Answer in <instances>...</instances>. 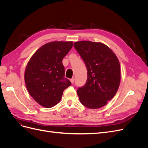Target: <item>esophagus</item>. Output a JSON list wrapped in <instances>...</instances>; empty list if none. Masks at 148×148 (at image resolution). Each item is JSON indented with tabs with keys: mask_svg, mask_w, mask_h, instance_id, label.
<instances>
[{
	"mask_svg": "<svg viewBox=\"0 0 148 148\" xmlns=\"http://www.w3.org/2000/svg\"><path fill=\"white\" fill-rule=\"evenodd\" d=\"M70 82L71 83L73 84L74 83V78H72L71 79H70Z\"/></svg>",
	"mask_w": 148,
	"mask_h": 148,
	"instance_id": "esophagus-1",
	"label": "esophagus"
}]
</instances>
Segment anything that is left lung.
I'll return each mask as SVG.
<instances>
[{
    "mask_svg": "<svg viewBox=\"0 0 148 148\" xmlns=\"http://www.w3.org/2000/svg\"><path fill=\"white\" fill-rule=\"evenodd\" d=\"M74 47L88 71L86 83L77 90L79 101L88 108H101L117 92L120 82L119 61L114 52L101 42L78 41L74 43Z\"/></svg>",
    "mask_w": 148,
    "mask_h": 148,
    "instance_id": "1",
    "label": "left lung"
}]
</instances>
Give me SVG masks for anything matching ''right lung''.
<instances>
[{"mask_svg": "<svg viewBox=\"0 0 148 148\" xmlns=\"http://www.w3.org/2000/svg\"><path fill=\"white\" fill-rule=\"evenodd\" d=\"M73 46L71 41H53L40 47L26 66L25 81L35 101L46 108L59 102L63 92L71 84L65 78L64 57Z\"/></svg>", "mask_w": 148, "mask_h": 148, "instance_id": "right-lung-1", "label": "right lung"}]
</instances>
